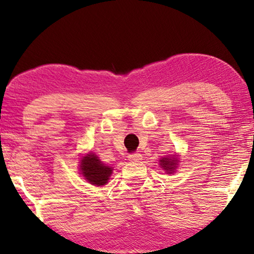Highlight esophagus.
Instances as JSON below:
<instances>
[{
  "mask_svg": "<svg viewBox=\"0 0 254 254\" xmlns=\"http://www.w3.org/2000/svg\"><path fill=\"white\" fill-rule=\"evenodd\" d=\"M128 159L130 162H140L142 159V155L138 154V152H133V154L128 155Z\"/></svg>",
  "mask_w": 254,
  "mask_h": 254,
  "instance_id": "34e87169",
  "label": "esophagus"
}]
</instances>
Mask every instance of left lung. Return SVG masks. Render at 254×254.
Instances as JSON below:
<instances>
[{
    "label": "left lung",
    "instance_id": "1",
    "mask_svg": "<svg viewBox=\"0 0 254 254\" xmlns=\"http://www.w3.org/2000/svg\"><path fill=\"white\" fill-rule=\"evenodd\" d=\"M161 166H163V169L166 170L168 173H172L173 170L177 168V159L175 157L172 158H168V157H163L161 161Z\"/></svg>",
    "mask_w": 254,
    "mask_h": 254
}]
</instances>
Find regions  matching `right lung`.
I'll use <instances>...</instances> for the list:
<instances>
[{
    "label": "right lung",
    "instance_id": "add662e5",
    "mask_svg": "<svg viewBox=\"0 0 254 254\" xmlns=\"http://www.w3.org/2000/svg\"><path fill=\"white\" fill-rule=\"evenodd\" d=\"M81 171L85 179L96 186L105 185L112 173V168L104 165L96 155L90 154L82 158Z\"/></svg>",
    "mask_w": 254,
    "mask_h": 254
}]
</instances>
